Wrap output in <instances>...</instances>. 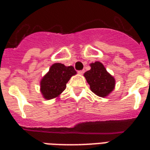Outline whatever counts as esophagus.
Returning a JSON list of instances; mask_svg holds the SVG:
<instances>
[{
  "label": "esophagus",
  "mask_w": 150,
  "mask_h": 150,
  "mask_svg": "<svg viewBox=\"0 0 150 150\" xmlns=\"http://www.w3.org/2000/svg\"><path fill=\"white\" fill-rule=\"evenodd\" d=\"M84 72H85L84 70H81V71H78V73H79V75H82V74H83Z\"/></svg>",
  "instance_id": "obj_1"
}]
</instances>
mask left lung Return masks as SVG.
Instances as JSON below:
<instances>
[{"instance_id": "1", "label": "left lung", "mask_w": 150, "mask_h": 150, "mask_svg": "<svg viewBox=\"0 0 150 150\" xmlns=\"http://www.w3.org/2000/svg\"><path fill=\"white\" fill-rule=\"evenodd\" d=\"M90 67L91 69L85 72L84 76L91 91L100 97L108 96L115 86L114 78L99 61L90 64Z\"/></svg>"}]
</instances>
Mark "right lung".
I'll list each match as a JSON object with an SVG mask.
<instances>
[{
	"mask_svg": "<svg viewBox=\"0 0 150 150\" xmlns=\"http://www.w3.org/2000/svg\"><path fill=\"white\" fill-rule=\"evenodd\" d=\"M75 75L76 71L72 66L66 67L63 64H54L40 81V92L43 98L51 100L58 97L65 89L71 77Z\"/></svg>",
	"mask_w": 150,
	"mask_h": 150,
	"instance_id": "1",
	"label": "right lung"
}]
</instances>
